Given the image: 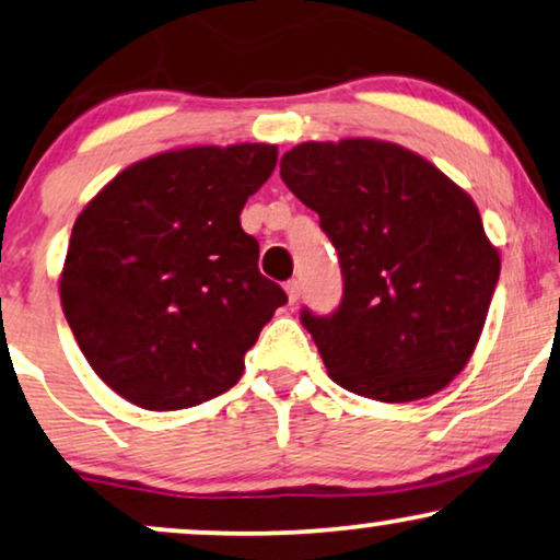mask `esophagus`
I'll return each instance as SVG.
<instances>
[{
  "instance_id": "1",
  "label": "esophagus",
  "mask_w": 560,
  "mask_h": 560,
  "mask_svg": "<svg viewBox=\"0 0 560 560\" xmlns=\"http://www.w3.org/2000/svg\"><path fill=\"white\" fill-rule=\"evenodd\" d=\"M285 293L290 303H298V298H301V280H290L285 285Z\"/></svg>"
}]
</instances>
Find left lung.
I'll use <instances>...</instances> for the list:
<instances>
[{
    "label": "left lung",
    "mask_w": 560,
    "mask_h": 560,
    "mask_svg": "<svg viewBox=\"0 0 560 560\" xmlns=\"http://www.w3.org/2000/svg\"><path fill=\"white\" fill-rule=\"evenodd\" d=\"M280 177L339 254V308L301 311L331 381L383 404L445 388L476 350L502 267L470 195L375 138L298 143Z\"/></svg>",
    "instance_id": "1"
}]
</instances>
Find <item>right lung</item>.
I'll list each match as a JSON object with an SVG mask.
<instances>
[{"label": "right lung", "instance_id": "add662e5", "mask_svg": "<svg viewBox=\"0 0 560 560\" xmlns=\"http://www.w3.org/2000/svg\"><path fill=\"white\" fill-rule=\"evenodd\" d=\"M275 164L270 143L164 151L122 170L79 213L63 316L126 401L177 411L238 383L246 350L288 303L238 221Z\"/></svg>", "mask_w": 560, "mask_h": 560}]
</instances>
